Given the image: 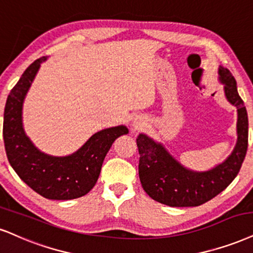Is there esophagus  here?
<instances>
[{
	"instance_id": "34e87169",
	"label": "esophagus",
	"mask_w": 253,
	"mask_h": 253,
	"mask_svg": "<svg viewBox=\"0 0 253 253\" xmlns=\"http://www.w3.org/2000/svg\"><path fill=\"white\" fill-rule=\"evenodd\" d=\"M133 126H135V129L138 130L143 126V123H139V122H135V123H133Z\"/></svg>"
}]
</instances>
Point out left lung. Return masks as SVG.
Here are the masks:
<instances>
[{
  "label": "left lung",
  "instance_id": "obj_1",
  "mask_svg": "<svg viewBox=\"0 0 253 253\" xmlns=\"http://www.w3.org/2000/svg\"><path fill=\"white\" fill-rule=\"evenodd\" d=\"M219 75L227 101L237 107L238 111V141L235 150L224 163L205 172H195L182 167L162 144L143 133L137 137L138 173L142 186L152 199L162 204L177 208L204 204L225 190L241 170L248 151V112L230 70L220 68Z\"/></svg>",
  "mask_w": 253,
  "mask_h": 253
}]
</instances>
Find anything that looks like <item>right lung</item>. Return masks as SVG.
Here are the masks:
<instances>
[{
  "mask_svg": "<svg viewBox=\"0 0 253 253\" xmlns=\"http://www.w3.org/2000/svg\"><path fill=\"white\" fill-rule=\"evenodd\" d=\"M33 62L8 95L3 120L7 157L18 177L34 191L48 199L67 201L86 195L97 182L105 155L115 139L129 131L124 126L96 132L75 154L54 157L34 146L22 126V105L40 65Z\"/></svg>",
  "mask_w": 253,
  "mask_h": 253,
  "instance_id": "add662e5",
  "label": "right lung"
}]
</instances>
